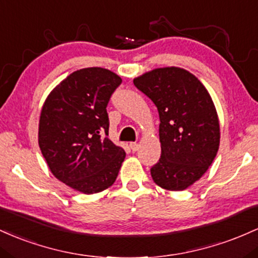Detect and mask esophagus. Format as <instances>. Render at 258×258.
<instances>
[{
    "label": "esophagus",
    "instance_id": "34e87169",
    "mask_svg": "<svg viewBox=\"0 0 258 258\" xmlns=\"http://www.w3.org/2000/svg\"><path fill=\"white\" fill-rule=\"evenodd\" d=\"M130 150H132L133 152H135V151H138V149H139V145L137 144V143H130Z\"/></svg>",
    "mask_w": 258,
    "mask_h": 258
}]
</instances>
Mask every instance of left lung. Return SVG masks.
I'll return each mask as SVG.
<instances>
[{"instance_id":"obj_1","label":"left lung","mask_w":258,"mask_h":258,"mask_svg":"<svg viewBox=\"0 0 258 258\" xmlns=\"http://www.w3.org/2000/svg\"><path fill=\"white\" fill-rule=\"evenodd\" d=\"M157 107L161 158L151 167L158 186L180 191L206 173L219 147V121L210 94L195 75L176 67L134 79Z\"/></svg>"}]
</instances>
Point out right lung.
Instances as JSON below:
<instances>
[{
	"instance_id": "add662e5",
	"label": "right lung",
	"mask_w": 258,
	"mask_h": 258,
	"mask_svg": "<svg viewBox=\"0 0 258 258\" xmlns=\"http://www.w3.org/2000/svg\"><path fill=\"white\" fill-rule=\"evenodd\" d=\"M121 84L113 72L84 68L48 95L39 123V146L52 174L84 194L107 189L125 152L108 139L107 105Z\"/></svg>"
}]
</instances>
